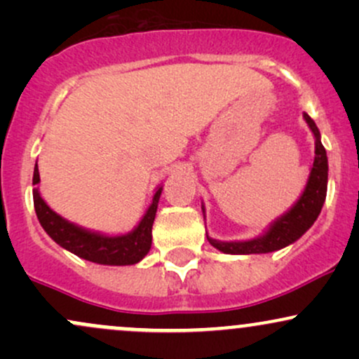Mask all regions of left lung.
Masks as SVG:
<instances>
[{
    "label": "left lung",
    "mask_w": 359,
    "mask_h": 359,
    "mask_svg": "<svg viewBox=\"0 0 359 359\" xmlns=\"http://www.w3.org/2000/svg\"><path fill=\"white\" fill-rule=\"evenodd\" d=\"M304 119H306L307 126L311 128L312 135L316 138V156L314 162L311 165V174H309L307 184L304 187L302 194L299 199L292 204V208L277 219L271 221L269 228L265 229L259 236L251 238V240H241V241H221L214 240L205 231L208 241L211 243L216 250L222 251L226 255H259V253H271L285 248V246L292 245L302 236L304 233L314 224L317 216L320 214L325 192H327V155H325V148L320 142L319 128L316 126L314 119L304 113ZM203 214L205 219V208L203 204Z\"/></svg>",
    "instance_id": "left-lung-1"
}]
</instances>
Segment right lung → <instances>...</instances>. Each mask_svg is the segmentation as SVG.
Wrapping results in <instances>:
<instances>
[{"mask_svg":"<svg viewBox=\"0 0 359 359\" xmlns=\"http://www.w3.org/2000/svg\"><path fill=\"white\" fill-rule=\"evenodd\" d=\"M40 184L39 165L35 163L34 185ZM163 185H156L151 203L138 224L125 234H106L101 231L82 228L76 222L67 221L57 214L50 205L43 201L39 187H34V205L36 217L45 229V233L52 238L57 245L64 250L71 251L82 259L100 263V265H135L147 257L151 248V226H154L156 208H158L160 196Z\"/></svg>","mask_w":359,"mask_h":359,"instance_id":"right-lung-1","label":"right lung"}]
</instances>
